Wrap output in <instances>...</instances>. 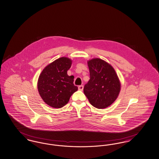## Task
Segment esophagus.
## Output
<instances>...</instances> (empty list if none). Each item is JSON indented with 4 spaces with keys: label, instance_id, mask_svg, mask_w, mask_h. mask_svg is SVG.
Masks as SVG:
<instances>
[{
    "label": "esophagus",
    "instance_id": "esophagus-1",
    "mask_svg": "<svg viewBox=\"0 0 159 159\" xmlns=\"http://www.w3.org/2000/svg\"><path fill=\"white\" fill-rule=\"evenodd\" d=\"M83 88H84V86H83V85H80V86H79V87H78V89L79 90H81V91H82L83 90Z\"/></svg>",
    "mask_w": 159,
    "mask_h": 159
}]
</instances>
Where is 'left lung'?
Here are the masks:
<instances>
[{
    "label": "left lung",
    "instance_id": "8db88e82",
    "mask_svg": "<svg viewBox=\"0 0 159 159\" xmlns=\"http://www.w3.org/2000/svg\"><path fill=\"white\" fill-rule=\"evenodd\" d=\"M87 63L90 80L84 87V93L94 107L107 108L120 94V80L114 67L103 60L95 58Z\"/></svg>",
    "mask_w": 159,
    "mask_h": 159
}]
</instances>
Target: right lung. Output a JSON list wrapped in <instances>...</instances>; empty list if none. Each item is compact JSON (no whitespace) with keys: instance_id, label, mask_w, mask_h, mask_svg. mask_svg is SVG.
<instances>
[{"instance_id":"obj_1","label":"right lung","mask_w":159,"mask_h":159,"mask_svg":"<svg viewBox=\"0 0 159 159\" xmlns=\"http://www.w3.org/2000/svg\"><path fill=\"white\" fill-rule=\"evenodd\" d=\"M71 64L69 58L60 57L47 65L39 75L37 83L39 94L51 107H63L78 89L73 84L74 76L67 75Z\"/></svg>"}]
</instances>
